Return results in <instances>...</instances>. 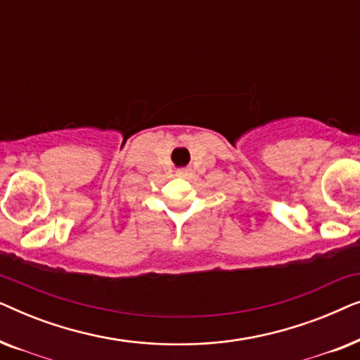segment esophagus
<instances>
[{
	"label": "esophagus",
	"mask_w": 360,
	"mask_h": 360,
	"mask_svg": "<svg viewBox=\"0 0 360 360\" xmlns=\"http://www.w3.org/2000/svg\"><path fill=\"white\" fill-rule=\"evenodd\" d=\"M191 175V170L190 169H180L176 170V176H181V179H186V176Z\"/></svg>",
	"instance_id": "esophagus-1"
}]
</instances>
